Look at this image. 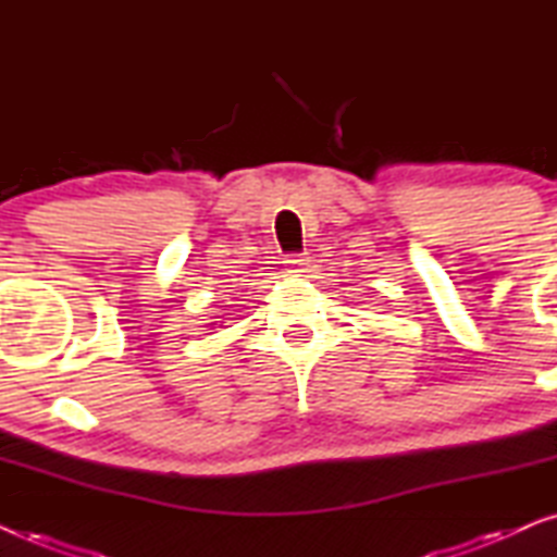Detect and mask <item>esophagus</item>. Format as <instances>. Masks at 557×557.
I'll return each instance as SVG.
<instances>
[{
	"label": "esophagus",
	"instance_id": "34e87169",
	"mask_svg": "<svg viewBox=\"0 0 557 557\" xmlns=\"http://www.w3.org/2000/svg\"><path fill=\"white\" fill-rule=\"evenodd\" d=\"M286 271L288 273H304V269H307L309 258L307 256H286Z\"/></svg>",
	"mask_w": 557,
	"mask_h": 557
}]
</instances>
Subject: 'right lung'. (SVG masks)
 <instances>
[{"label": "right lung", "mask_w": 557, "mask_h": 557, "mask_svg": "<svg viewBox=\"0 0 557 557\" xmlns=\"http://www.w3.org/2000/svg\"><path fill=\"white\" fill-rule=\"evenodd\" d=\"M210 324H218V322H210ZM220 326H223V324H220Z\"/></svg>", "instance_id": "add662e5"}]
</instances>
